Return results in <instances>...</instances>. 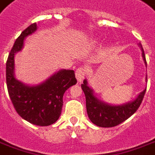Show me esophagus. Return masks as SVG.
Returning <instances> with one entry per match:
<instances>
[{
	"instance_id": "obj_1",
	"label": "esophagus",
	"mask_w": 155,
	"mask_h": 155,
	"mask_svg": "<svg viewBox=\"0 0 155 155\" xmlns=\"http://www.w3.org/2000/svg\"><path fill=\"white\" fill-rule=\"evenodd\" d=\"M86 72H87V70L85 69V67H80L76 70V71H75V77H76L79 82H81L82 80L85 78Z\"/></svg>"
}]
</instances>
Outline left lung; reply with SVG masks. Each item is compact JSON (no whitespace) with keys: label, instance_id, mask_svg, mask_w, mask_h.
<instances>
[{"label":"left lung","instance_id":"obj_1","mask_svg":"<svg viewBox=\"0 0 155 155\" xmlns=\"http://www.w3.org/2000/svg\"><path fill=\"white\" fill-rule=\"evenodd\" d=\"M142 50V57L144 61L146 67L145 54L141 44H138ZM147 81V77H146ZM81 88L85 93L86 101V111L90 120L95 125L101 127H112L123 123L125 120L129 118L140 107L142 101L145 94L146 88L142 91L135 100L127 102L123 105H110L99 100L95 95L93 90L89 87L86 80H84Z\"/></svg>","mask_w":155,"mask_h":155}]
</instances>
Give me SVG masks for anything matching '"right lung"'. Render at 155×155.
I'll return each mask as SVG.
<instances>
[{
    "label": "right lung",
    "instance_id": "obj_1",
    "mask_svg": "<svg viewBox=\"0 0 155 155\" xmlns=\"http://www.w3.org/2000/svg\"><path fill=\"white\" fill-rule=\"evenodd\" d=\"M37 30L32 23L18 37L6 61V85L14 108L21 117L38 126H49L61 114L63 96L66 90L76 84L74 71L61 70L37 85H27L14 75V57L23 47L25 38Z\"/></svg>",
    "mask_w": 155,
    "mask_h": 155
}]
</instances>
